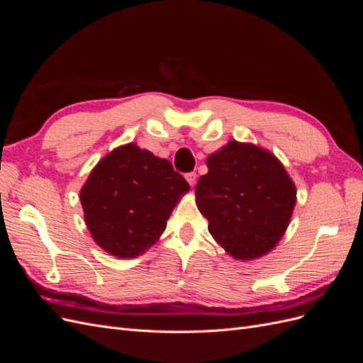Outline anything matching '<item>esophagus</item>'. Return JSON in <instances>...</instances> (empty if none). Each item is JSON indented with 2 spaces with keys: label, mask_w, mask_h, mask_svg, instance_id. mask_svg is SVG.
Instances as JSON below:
<instances>
[{
  "label": "esophagus",
  "mask_w": 363,
  "mask_h": 363,
  "mask_svg": "<svg viewBox=\"0 0 363 363\" xmlns=\"http://www.w3.org/2000/svg\"><path fill=\"white\" fill-rule=\"evenodd\" d=\"M186 180H188V183L191 186H195V183H196V172H188V174H186Z\"/></svg>",
  "instance_id": "obj_1"
}]
</instances>
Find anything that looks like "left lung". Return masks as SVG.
Segmentation results:
<instances>
[{
  "instance_id": "obj_1",
  "label": "left lung",
  "mask_w": 363,
  "mask_h": 363,
  "mask_svg": "<svg viewBox=\"0 0 363 363\" xmlns=\"http://www.w3.org/2000/svg\"><path fill=\"white\" fill-rule=\"evenodd\" d=\"M196 183V204L208 232L236 259L267 255L286 230L295 206V184L271 152L228 142L207 159Z\"/></svg>"
}]
</instances>
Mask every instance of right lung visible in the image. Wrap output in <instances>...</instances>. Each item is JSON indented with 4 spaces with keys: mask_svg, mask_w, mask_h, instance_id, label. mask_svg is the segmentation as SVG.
I'll list each match as a JSON object with an SVG mask.
<instances>
[{
    "mask_svg": "<svg viewBox=\"0 0 363 363\" xmlns=\"http://www.w3.org/2000/svg\"><path fill=\"white\" fill-rule=\"evenodd\" d=\"M188 191L169 160L128 144L96 164L80 200L95 242L108 255L128 259L156 242L179 196Z\"/></svg>",
    "mask_w": 363,
    "mask_h": 363,
    "instance_id": "1",
    "label": "right lung"
}]
</instances>
